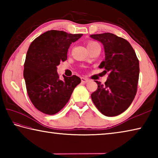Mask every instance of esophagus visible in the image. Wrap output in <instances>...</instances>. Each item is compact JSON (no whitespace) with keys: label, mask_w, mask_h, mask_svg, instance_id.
<instances>
[{"label":"esophagus","mask_w":158,"mask_h":158,"mask_svg":"<svg viewBox=\"0 0 158 158\" xmlns=\"http://www.w3.org/2000/svg\"><path fill=\"white\" fill-rule=\"evenodd\" d=\"M81 80L82 83H87V82L89 81V79H87V78H85V77H81Z\"/></svg>","instance_id":"esophagus-1"}]
</instances>
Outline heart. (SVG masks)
Wrapping results in <instances>:
<instances>
[{
	"label": "heart",
	"mask_w": 158,
	"mask_h": 158,
	"mask_svg": "<svg viewBox=\"0 0 158 158\" xmlns=\"http://www.w3.org/2000/svg\"><path fill=\"white\" fill-rule=\"evenodd\" d=\"M95 44H97V43H96V42H89V43H88V44H87V47L89 48L90 47L93 46V45H95Z\"/></svg>",
	"instance_id": "b5f03b06"
}]
</instances>
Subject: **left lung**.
<instances>
[{"mask_svg":"<svg viewBox=\"0 0 158 158\" xmlns=\"http://www.w3.org/2000/svg\"><path fill=\"white\" fill-rule=\"evenodd\" d=\"M90 37L103 44L105 60L99 68L109 73L105 85L95 81L98 89L91 94V99L105 116H118L129 107L137 93L139 60L131 44L122 37L110 33Z\"/></svg>","mask_w":158,"mask_h":158,"instance_id":"left-lung-1","label":"left lung"}]
</instances>
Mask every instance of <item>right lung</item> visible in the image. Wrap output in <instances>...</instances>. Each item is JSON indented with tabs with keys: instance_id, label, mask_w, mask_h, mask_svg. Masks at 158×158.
<instances>
[{
	"instance_id": "add662e5",
	"label": "right lung",
	"mask_w": 158,
	"mask_h": 158,
	"mask_svg": "<svg viewBox=\"0 0 158 158\" xmlns=\"http://www.w3.org/2000/svg\"><path fill=\"white\" fill-rule=\"evenodd\" d=\"M82 34H70L52 30L45 32L32 42L26 53L23 69L26 90L37 109L53 115L68 103L72 93L81 83L79 77L63 76L60 80L57 66L67 60L70 44Z\"/></svg>"
}]
</instances>
